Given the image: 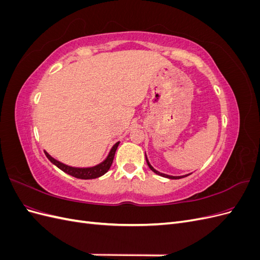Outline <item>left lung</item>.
<instances>
[{"label":"left lung","mask_w":260,"mask_h":260,"mask_svg":"<svg viewBox=\"0 0 260 260\" xmlns=\"http://www.w3.org/2000/svg\"><path fill=\"white\" fill-rule=\"evenodd\" d=\"M146 162H147V165H148V167L151 168V170H153L155 174H157V175H159V176H161V177H165V178H169V179H181V178H184V177H186V176H180V177H174V176H168V175H165V174H161V172H158L157 170H155L152 166H151V164L148 162V160H147V158H146Z\"/></svg>","instance_id":"obj_1"}]
</instances>
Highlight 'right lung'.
Listing matches in <instances>:
<instances>
[{"mask_svg":"<svg viewBox=\"0 0 260 260\" xmlns=\"http://www.w3.org/2000/svg\"><path fill=\"white\" fill-rule=\"evenodd\" d=\"M118 145H119V142H117L113 146V148L111 149V153H109V155L107 156V158L103 162L98 165V166H95V167H91V168L69 167V166H67V165H64V164L59 162L58 160L54 159L53 157L50 156L46 152H45V155L50 159L51 162H53L55 166H57L60 170L66 172V174L73 176V177H75L77 179L88 180V179H95V178H99V177L106 174V172L109 170V168H111V166H112L113 160H114V157H115V153H116V149H117Z\"/></svg>","mask_w":260,"mask_h":260,"instance_id":"right-lung-1","label":"right lung"}]
</instances>
